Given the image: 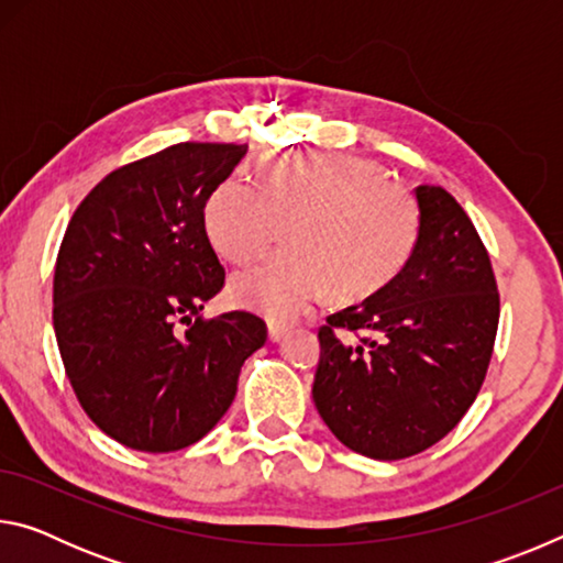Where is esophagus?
<instances>
[{
	"mask_svg": "<svg viewBox=\"0 0 563 563\" xmlns=\"http://www.w3.org/2000/svg\"><path fill=\"white\" fill-rule=\"evenodd\" d=\"M288 332H290V328H285V325H268V338H271V342L285 340V338H288Z\"/></svg>",
	"mask_w": 563,
	"mask_h": 563,
	"instance_id": "esophagus-1",
	"label": "esophagus"
}]
</instances>
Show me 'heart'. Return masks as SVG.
Listing matches in <instances>:
<instances>
[{
  "instance_id": "obj_1",
  "label": "heart",
  "mask_w": 563,
  "mask_h": 563,
  "mask_svg": "<svg viewBox=\"0 0 563 563\" xmlns=\"http://www.w3.org/2000/svg\"><path fill=\"white\" fill-rule=\"evenodd\" d=\"M290 245L235 273V302L292 320L335 288L355 300L402 268L419 233L409 190L375 161L335 151H285L265 161L258 184L228 176L208 196V241L228 261H251L278 241Z\"/></svg>"
}]
</instances>
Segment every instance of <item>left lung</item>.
Returning <instances> with one entry per match:
<instances>
[{"mask_svg": "<svg viewBox=\"0 0 563 563\" xmlns=\"http://www.w3.org/2000/svg\"><path fill=\"white\" fill-rule=\"evenodd\" d=\"M417 243L393 280L322 325L312 399L330 432L369 460H405L452 432L487 375L499 325L489 253L440 186L415 188ZM338 329L374 335L345 346Z\"/></svg>", "mask_w": 563, "mask_h": 563, "instance_id": "8db88e82", "label": "left lung"}]
</instances>
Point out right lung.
Listing matches in <instances>:
<instances>
[{"label":"right lung","instance_id":"1","mask_svg":"<svg viewBox=\"0 0 563 563\" xmlns=\"http://www.w3.org/2000/svg\"><path fill=\"white\" fill-rule=\"evenodd\" d=\"M245 151L188 141L117 168L64 233L54 332L66 377L91 422L131 450L176 452L211 432L268 338L251 312L192 320L225 280L206 201Z\"/></svg>","mask_w":563,"mask_h":563}]
</instances>
